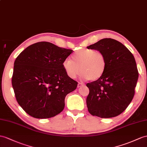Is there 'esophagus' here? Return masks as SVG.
Masks as SVG:
<instances>
[{"mask_svg":"<svg viewBox=\"0 0 147 147\" xmlns=\"http://www.w3.org/2000/svg\"><path fill=\"white\" fill-rule=\"evenodd\" d=\"M84 85V84H82V83H78V85H77V87L79 88V87H82V86Z\"/></svg>","mask_w":147,"mask_h":147,"instance_id":"34e87169","label":"esophagus"}]
</instances>
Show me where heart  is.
<instances>
[{
    "instance_id": "obj_1",
    "label": "heart",
    "mask_w": 147,
    "mask_h": 147,
    "mask_svg": "<svg viewBox=\"0 0 147 147\" xmlns=\"http://www.w3.org/2000/svg\"><path fill=\"white\" fill-rule=\"evenodd\" d=\"M63 62V68L67 76L76 78L81 71V77L85 80L95 81L100 78L107 69V60L102 52L94 49H82Z\"/></svg>"
}]
</instances>
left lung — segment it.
I'll return each instance as SVG.
<instances>
[{
  "label": "left lung",
  "instance_id": "8db88e82",
  "mask_svg": "<svg viewBox=\"0 0 147 147\" xmlns=\"http://www.w3.org/2000/svg\"><path fill=\"white\" fill-rule=\"evenodd\" d=\"M87 49L102 52L107 64L100 78L87 84L88 112L100 118L119 115L127 108L135 94L138 72L134 57L124 45L110 38L100 40Z\"/></svg>",
  "mask_w": 147,
  "mask_h": 147
}]
</instances>
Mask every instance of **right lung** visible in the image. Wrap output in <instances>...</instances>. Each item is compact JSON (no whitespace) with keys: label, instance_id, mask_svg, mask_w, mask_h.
<instances>
[{"label":"right lung","instance_id":"add662e5","mask_svg":"<svg viewBox=\"0 0 147 147\" xmlns=\"http://www.w3.org/2000/svg\"><path fill=\"white\" fill-rule=\"evenodd\" d=\"M72 50L51 42L28 46L14 62L12 85L19 105L36 119L58 115L65 107V98L78 83L67 76L63 62Z\"/></svg>","mask_w":147,"mask_h":147}]
</instances>
